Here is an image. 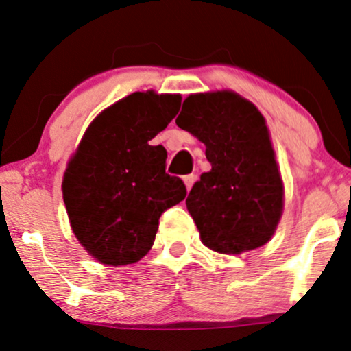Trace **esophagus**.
I'll use <instances>...</instances> for the list:
<instances>
[{"label": "esophagus", "instance_id": "34e87169", "mask_svg": "<svg viewBox=\"0 0 351 351\" xmlns=\"http://www.w3.org/2000/svg\"><path fill=\"white\" fill-rule=\"evenodd\" d=\"M194 180H196V176L194 175H186L183 178V181H184V184H186V189L189 191V189H191V186L194 184Z\"/></svg>", "mask_w": 351, "mask_h": 351}]
</instances>
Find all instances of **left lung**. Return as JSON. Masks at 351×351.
<instances>
[{
	"mask_svg": "<svg viewBox=\"0 0 351 351\" xmlns=\"http://www.w3.org/2000/svg\"><path fill=\"white\" fill-rule=\"evenodd\" d=\"M176 125L204 143L213 167L186 197L202 243L227 255L267 243L285 191L258 109L232 91L199 93L183 101Z\"/></svg>",
	"mask_w": 351,
	"mask_h": 351,
	"instance_id": "obj_1",
	"label": "left lung"
}]
</instances>
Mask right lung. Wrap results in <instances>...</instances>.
Listing matches in <instances>:
<instances>
[{
  "label": "right lung",
  "instance_id": "right-lung-1",
  "mask_svg": "<svg viewBox=\"0 0 351 351\" xmlns=\"http://www.w3.org/2000/svg\"><path fill=\"white\" fill-rule=\"evenodd\" d=\"M181 106L180 95L132 93L91 122L63 176V201L78 242L104 265H130L154 245L158 219L186 197L150 141Z\"/></svg>",
  "mask_w": 351,
  "mask_h": 351
}]
</instances>
